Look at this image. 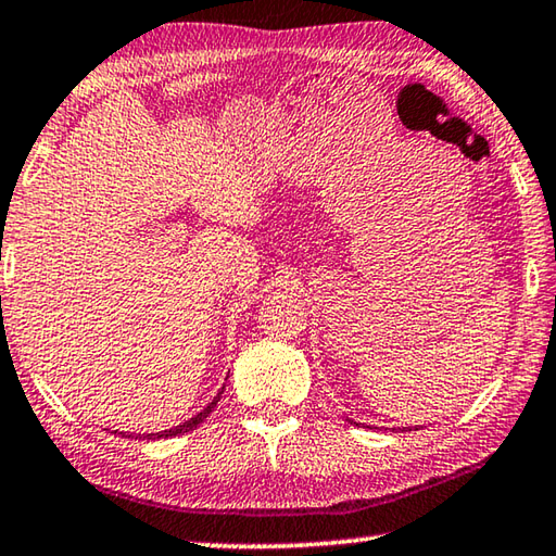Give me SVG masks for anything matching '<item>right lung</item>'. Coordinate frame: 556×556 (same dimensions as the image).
<instances>
[{"instance_id":"obj_1","label":"right lung","mask_w":556,"mask_h":556,"mask_svg":"<svg viewBox=\"0 0 556 556\" xmlns=\"http://www.w3.org/2000/svg\"><path fill=\"white\" fill-rule=\"evenodd\" d=\"M224 391V388H222ZM222 391L217 393V397H214V401L204 407L202 413H198L194 417H190V420H185L182 425H178V427H170V430H163V432H151V434H143V440H168V437H178V434H185V432H190V430H194V427H200L204 420H207V415L214 410V407H217V403H219V395H222ZM114 434H122V437H126V432H114ZM129 437H134V434H129ZM141 440V434H136Z\"/></svg>"}]
</instances>
